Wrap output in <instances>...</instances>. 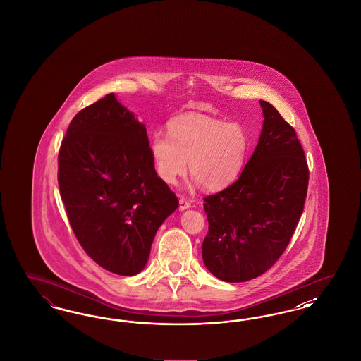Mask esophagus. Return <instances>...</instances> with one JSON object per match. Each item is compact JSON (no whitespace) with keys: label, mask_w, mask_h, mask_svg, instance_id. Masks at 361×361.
<instances>
[{"label":"esophagus","mask_w":361,"mask_h":361,"mask_svg":"<svg viewBox=\"0 0 361 361\" xmlns=\"http://www.w3.org/2000/svg\"><path fill=\"white\" fill-rule=\"evenodd\" d=\"M178 209L180 211H185V209H188V208H190V203H189L188 200L185 199V197H181L180 199V202H178Z\"/></svg>","instance_id":"obj_1"}]
</instances>
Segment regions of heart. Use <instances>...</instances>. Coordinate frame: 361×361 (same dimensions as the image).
<instances>
[{"label":"heart","instance_id":"1","mask_svg":"<svg viewBox=\"0 0 361 361\" xmlns=\"http://www.w3.org/2000/svg\"><path fill=\"white\" fill-rule=\"evenodd\" d=\"M247 150L249 137L240 124L197 114L173 119L168 135L155 133L149 140V153L162 181L176 184L189 166L193 183L208 190L224 188L238 177Z\"/></svg>","mask_w":361,"mask_h":361}]
</instances>
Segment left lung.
<instances>
[{"instance_id":"1","label":"left lung","mask_w":361,"mask_h":361,"mask_svg":"<svg viewBox=\"0 0 361 361\" xmlns=\"http://www.w3.org/2000/svg\"><path fill=\"white\" fill-rule=\"evenodd\" d=\"M264 123L238 180L204 197L207 269L227 283L267 272L286 250L303 212L309 168L295 130L259 100Z\"/></svg>"}]
</instances>
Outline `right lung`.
I'll return each instance as SVG.
<instances>
[{"instance_id":"1","label":"right lung","mask_w":361,"mask_h":361,"mask_svg":"<svg viewBox=\"0 0 361 361\" xmlns=\"http://www.w3.org/2000/svg\"><path fill=\"white\" fill-rule=\"evenodd\" d=\"M58 184L86 255L116 275L143 271L157 230L178 207L157 176L145 124L114 93L73 118L59 150Z\"/></svg>"}]
</instances>
